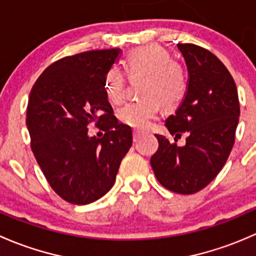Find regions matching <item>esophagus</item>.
Returning a JSON list of instances; mask_svg holds the SVG:
<instances>
[{"mask_svg":"<svg viewBox=\"0 0 256 256\" xmlns=\"http://www.w3.org/2000/svg\"><path fill=\"white\" fill-rule=\"evenodd\" d=\"M143 134V132L140 130H133V140L138 142V139L140 138V136Z\"/></svg>","mask_w":256,"mask_h":256,"instance_id":"34e87169","label":"esophagus"}]
</instances>
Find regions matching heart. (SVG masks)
<instances>
[{"label":"heart","instance_id":"heart-1","mask_svg":"<svg viewBox=\"0 0 256 256\" xmlns=\"http://www.w3.org/2000/svg\"><path fill=\"white\" fill-rule=\"evenodd\" d=\"M124 70L130 80L143 78L140 94L146 98L129 102L118 110L123 124L143 129L149 126L160 110L175 108L185 97L188 80L180 62L171 60L170 54L159 46H146L132 50L124 60ZM104 94L110 104H120L124 97L126 81L117 68L104 76Z\"/></svg>","mask_w":256,"mask_h":256}]
</instances>
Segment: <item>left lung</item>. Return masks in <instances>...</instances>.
I'll return each instance as SVG.
<instances>
[{"label": "left lung", "mask_w": 256, "mask_h": 256, "mask_svg": "<svg viewBox=\"0 0 256 256\" xmlns=\"http://www.w3.org/2000/svg\"><path fill=\"white\" fill-rule=\"evenodd\" d=\"M188 70V86L181 104L165 126L174 140L188 133L178 147L165 136L155 134L159 149L150 159L158 181L165 188L191 194L204 188L230 154L239 122L238 91L223 62L194 44H178Z\"/></svg>", "instance_id": "left-lung-1"}]
</instances>
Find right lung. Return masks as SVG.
I'll return each mask as SVG.
<instances>
[{
	"mask_svg": "<svg viewBox=\"0 0 256 256\" xmlns=\"http://www.w3.org/2000/svg\"><path fill=\"white\" fill-rule=\"evenodd\" d=\"M120 55L114 48L62 58L32 88L26 118L32 152L52 188L70 204L104 196L132 146V129L118 123L104 88ZM92 122L105 130L102 138L88 136Z\"/></svg>",
	"mask_w": 256,
	"mask_h": 256,
	"instance_id": "1",
	"label": "right lung"
}]
</instances>
